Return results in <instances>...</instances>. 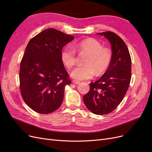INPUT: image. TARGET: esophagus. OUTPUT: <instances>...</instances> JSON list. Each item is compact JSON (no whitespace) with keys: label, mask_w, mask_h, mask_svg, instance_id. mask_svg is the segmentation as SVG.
Instances as JSON below:
<instances>
[{"label":"esophagus","mask_w":152,"mask_h":152,"mask_svg":"<svg viewBox=\"0 0 152 152\" xmlns=\"http://www.w3.org/2000/svg\"><path fill=\"white\" fill-rule=\"evenodd\" d=\"M72 82H73V84H80V82L78 81V80H73L72 81Z\"/></svg>","instance_id":"obj_1"}]
</instances>
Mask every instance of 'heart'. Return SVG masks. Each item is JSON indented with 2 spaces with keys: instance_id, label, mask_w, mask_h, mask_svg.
<instances>
[{
  "instance_id": "obj_1",
  "label": "heart",
  "mask_w": 152,
  "mask_h": 152,
  "mask_svg": "<svg viewBox=\"0 0 152 152\" xmlns=\"http://www.w3.org/2000/svg\"><path fill=\"white\" fill-rule=\"evenodd\" d=\"M73 48L79 53L88 54L84 62L85 65L77 66L71 72V77L76 80L91 79L95 73L97 75H102L111 64L112 51L108 48L103 47L102 43L94 38L80 41L75 44ZM72 47L67 46L61 53V60L68 69L75 64L76 51Z\"/></svg>"
}]
</instances>
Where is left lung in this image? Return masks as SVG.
<instances>
[{
	"mask_svg": "<svg viewBox=\"0 0 152 152\" xmlns=\"http://www.w3.org/2000/svg\"><path fill=\"white\" fill-rule=\"evenodd\" d=\"M112 45V59L99 79L90 83V90L83 97L86 107L96 115L111 113L126 94L131 79V58L124 40L112 31L98 33Z\"/></svg>",
	"mask_w": 152,
	"mask_h": 152,
	"instance_id": "1",
	"label": "left lung"
}]
</instances>
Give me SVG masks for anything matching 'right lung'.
<instances>
[{
	"instance_id": "1",
	"label": "right lung",
	"mask_w": 152,
	"mask_h": 152,
	"mask_svg": "<svg viewBox=\"0 0 152 152\" xmlns=\"http://www.w3.org/2000/svg\"><path fill=\"white\" fill-rule=\"evenodd\" d=\"M73 39L72 35L48 28L27 45L20 63V88L25 103L35 112L48 114L61 106L65 87L71 84L61 53Z\"/></svg>"
}]
</instances>
